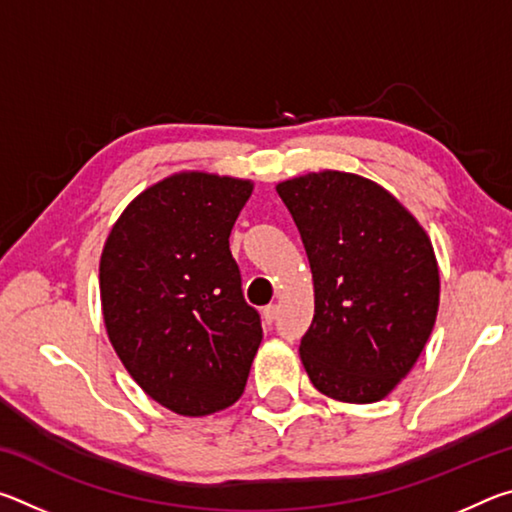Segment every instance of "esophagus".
I'll return each instance as SVG.
<instances>
[{
    "instance_id": "1",
    "label": "esophagus",
    "mask_w": 512,
    "mask_h": 512,
    "mask_svg": "<svg viewBox=\"0 0 512 512\" xmlns=\"http://www.w3.org/2000/svg\"><path fill=\"white\" fill-rule=\"evenodd\" d=\"M277 311H280V307H277V305H268V307L262 309V318H264L266 325H271L273 320L277 318Z\"/></svg>"
}]
</instances>
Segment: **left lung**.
<instances>
[{
  "label": "left lung",
  "mask_w": 512,
  "mask_h": 512,
  "mask_svg": "<svg viewBox=\"0 0 512 512\" xmlns=\"http://www.w3.org/2000/svg\"><path fill=\"white\" fill-rule=\"evenodd\" d=\"M314 277L300 359L320 393L379 402L409 375L438 316L440 273L418 219L372 180L318 171L277 183Z\"/></svg>",
  "instance_id": "left-lung-1"
}]
</instances>
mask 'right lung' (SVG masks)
I'll return each mask as SVG.
<instances>
[{
	"instance_id": "obj_1",
	"label": "right lung",
	"mask_w": 512,
	"mask_h": 512,
	"mask_svg": "<svg viewBox=\"0 0 512 512\" xmlns=\"http://www.w3.org/2000/svg\"><path fill=\"white\" fill-rule=\"evenodd\" d=\"M253 183L180 171L135 196L99 264L103 323L142 391L178 415L235 404L262 343L230 230Z\"/></svg>"
}]
</instances>
